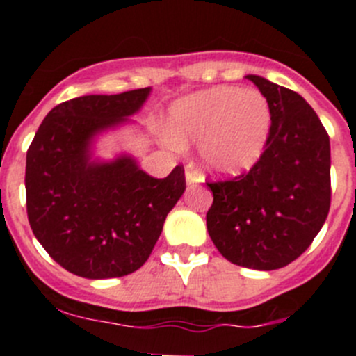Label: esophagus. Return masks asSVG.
<instances>
[{
  "instance_id": "obj_1",
  "label": "esophagus",
  "mask_w": 356,
  "mask_h": 356,
  "mask_svg": "<svg viewBox=\"0 0 356 356\" xmlns=\"http://www.w3.org/2000/svg\"><path fill=\"white\" fill-rule=\"evenodd\" d=\"M200 181H202V175L198 174V172H195L191 165H189V167H186V184L195 186L197 182H200Z\"/></svg>"
}]
</instances>
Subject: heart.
Masks as SVG:
<instances>
[{"instance_id":"obj_1","label":"heart","mask_w":356,"mask_h":356,"mask_svg":"<svg viewBox=\"0 0 356 356\" xmlns=\"http://www.w3.org/2000/svg\"><path fill=\"white\" fill-rule=\"evenodd\" d=\"M270 131V105L257 89H205L179 99L168 114L170 140L200 142L202 165L214 174L238 175L253 168Z\"/></svg>"}]
</instances>
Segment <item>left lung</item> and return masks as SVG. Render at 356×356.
<instances>
[{
    "mask_svg": "<svg viewBox=\"0 0 356 356\" xmlns=\"http://www.w3.org/2000/svg\"><path fill=\"white\" fill-rule=\"evenodd\" d=\"M268 99L272 131L248 174L207 182V230L228 261L275 270L297 260L323 227L330 209V138L298 92L245 75Z\"/></svg>",
    "mask_w": 356,
    "mask_h": 356,
    "instance_id": "8db88e82",
    "label": "left lung"
}]
</instances>
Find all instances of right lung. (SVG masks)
I'll return each instance as SVG.
<instances>
[{"mask_svg": "<svg viewBox=\"0 0 356 356\" xmlns=\"http://www.w3.org/2000/svg\"><path fill=\"white\" fill-rule=\"evenodd\" d=\"M151 88L59 103L26 154V207L35 237L81 277H122L147 261L163 223L186 189L179 165L154 179L137 159L92 156L98 135L131 122Z\"/></svg>", "mask_w": 356, "mask_h": 356, "instance_id": "obj_1", "label": "right lung"}]
</instances>
